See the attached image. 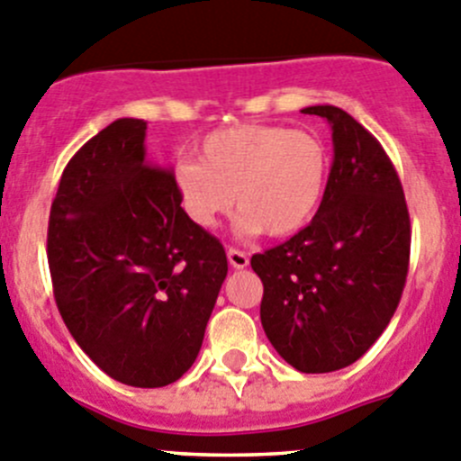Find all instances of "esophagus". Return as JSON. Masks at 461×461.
<instances>
[{
  "instance_id": "1",
  "label": "esophagus",
  "mask_w": 461,
  "mask_h": 461,
  "mask_svg": "<svg viewBox=\"0 0 461 461\" xmlns=\"http://www.w3.org/2000/svg\"><path fill=\"white\" fill-rule=\"evenodd\" d=\"M228 256V262H230V267H235V269H244V267L249 265V256L244 251H240V249H228L226 251Z\"/></svg>"
}]
</instances>
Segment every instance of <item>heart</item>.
<instances>
[{"label":"heart","mask_w":461,"mask_h":461,"mask_svg":"<svg viewBox=\"0 0 461 461\" xmlns=\"http://www.w3.org/2000/svg\"><path fill=\"white\" fill-rule=\"evenodd\" d=\"M328 167V149L314 133L240 124L205 135L199 160L176 167V190L196 226H214L235 201L242 233L287 238L317 212Z\"/></svg>","instance_id":"heart-1"}]
</instances>
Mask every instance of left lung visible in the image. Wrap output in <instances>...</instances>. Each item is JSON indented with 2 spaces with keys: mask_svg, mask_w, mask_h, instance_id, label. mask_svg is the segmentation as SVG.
Masks as SVG:
<instances>
[{
  "mask_svg": "<svg viewBox=\"0 0 461 461\" xmlns=\"http://www.w3.org/2000/svg\"><path fill=\"white\" fill-rule=\"evenodd\" d=\"M332 126L330 176L312 221L256 253L260 319L280 357L303 374L353 365L392 321L410 267V212L383 144L337 106H310Z\"/></svg>",
  "mask_w": 461,
  "mask_h": 461,
  "instance_id": "left-lung-1",
  "label": "left lung"
}]
</instances>
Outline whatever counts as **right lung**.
Here are the masks:
<instances>
[{
    "label": "right lung",
    "instance_id": "1",
    "mask_svg": "<svg viewBox=\"0 0 461 461\" xmlns=\"http://www.w3.org/2000/svg\"><path fill=\"white\" fill-rule=\"evenodd\" d=\"M147 122L124 117L68 162L47 230L54 299L104 374L165 387L194 365L228 274L226 251L196 226L169 169L147 160Z\"/></svg>",
    "mask_w": 461,
    "mask_h": 461
}]
</instances>
